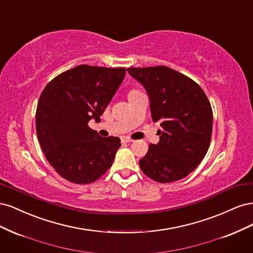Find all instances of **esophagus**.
Masks as SVG:
<instances>
[{
    "instance_id": "esophagus-1",
    "label": "esophagus",
    "mask_w": 253,
    "mask_h": 253,
    "mask_svg": "<svg viewBox=\"0 0 253 253\" xmlns=\"http://www.w3.org/2000/svg\"><path fill=\"white\" fill-rule=\"evenodd\" d=\"M122 141L124 142H133L134 140L133 139H131V138H128V137H124V138H122Z\"/></svg>"
}]
</instances>
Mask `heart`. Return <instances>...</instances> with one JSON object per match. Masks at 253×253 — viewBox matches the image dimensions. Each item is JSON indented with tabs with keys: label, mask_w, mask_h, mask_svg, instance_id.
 Returning <instances> with one entry per match:
<instances>
[{
	"label": "heart",
	"mask_w": 253,
	"mask_h": 253,
	"mask_svg": "<svg viewBox=\"0 0 253 253\" xmlns=\"http://www.w3.org/2000/svg\"><path fill=\"white\" fill-rule=\"evenodd\" d=\"M137 93H139V90H137V89H132V90H129V91H128V96H129V95L137 94Z\"/></svg>",
	"instance_id": "heart-1"
}]
</instances>
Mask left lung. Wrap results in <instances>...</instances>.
Wrapping results in <instances>:
<instances>
[{
  "mask_svg": "<svg viewBox=\"0 0 253 253\" xmlns=\"http://www.w3.org/2000/svg\"><path fill=\"white\" fill-rule=\"evenodd\" d=\"M150 97L153 121L163 129L157 144H150L139 160L141 171L158 182L186 177L209 149L213 114L205 91L187 76L164 65L129 67Z\"/></svg>",
  "mask_w": 253,
  "mask_h": 253,
  "instance_id": "8db88e82",
  "label": "left lung"
}]
</instances>
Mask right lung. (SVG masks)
Instances as JSON below:
<instances>
[{"label": "right lung", "instance_id": "right-lung-1", "mask_svg": "<svg viewBox=\"0 0 253 253\" xmlns=\"http://www.w3.org/2000/svg\"><path fill=\"white\" fill-rule=\"evenodd\" d=\"M125 76V67L82 64L58 75L43 89L36 113L38 140L64 179L90 183L112 167L120 138L101 137L88 121L100 120Z\"/></svg>", "mask_w": 253, "mask_h": 253}]
</instances>
